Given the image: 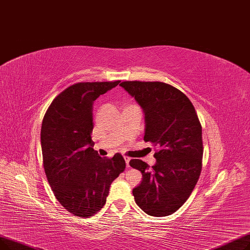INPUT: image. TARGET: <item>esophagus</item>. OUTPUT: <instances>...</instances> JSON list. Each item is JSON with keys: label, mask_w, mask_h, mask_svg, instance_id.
<instances>
[{"label": "esophagus", "mask_w": 250, "mask_h": 250, "mask_svg": "<svg viewBox=\"0 0 250 250\" xmlns=\"http://www.w3.org/2000/svg\"><path fill=\"white\" fill-rule=\"evenodd\" d=\"M124 160H125V162H126V167H127V168H129V167H130V166H129L130 159H129L128 157H124Z\"/></svg>", "instance_id": "esophagus-1"}]
</instances>
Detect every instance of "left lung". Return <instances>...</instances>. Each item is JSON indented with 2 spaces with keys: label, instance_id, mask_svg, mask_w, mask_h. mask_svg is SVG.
<instances>
[{
  "label": "left lung",
  "instance_id": "8db88e82",
  "mask_svg": "<svg viewBox=\"0 0 250 250\" xmlns=\"http://www.w3.org/2000/svg\"><path fill=\"white\" fill-rule=\"evenodd\" d=\"M134 98L145 114V141L158 146L157 162L141 160L129 165L142 174L132 193L137 206L153 217L174 213L191 194L203 161L201 125L190 100L164 82L124 81L120 84Z\"/></svg>",
  "mask_w": 250,
  "mask_h": 250
}]
</instances>
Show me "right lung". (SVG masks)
<instances>
[{
  "label": "right lung",
  "instance_id": "right-lung-1",
  "mask_svg": "<svg viewBox=\"0 0 250 250\" xmlns=\"http://www.w3.org/2000/svg\"><path fill=\"white\" fill-rule=\"evenodd\" d=\"M119 83H76L55 98L43 117L41 141L47 181L59 203L78 217L101 210L112 182L126 167L120 153L101 158L90 135L93 102Z\"/></svg>",
  "mask_w": 250,
  "mask_h": 250
}]
</instances>
